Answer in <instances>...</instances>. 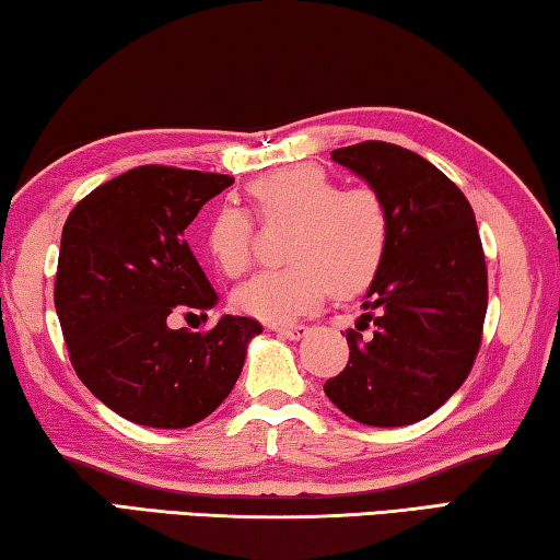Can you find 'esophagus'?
Returning a JSON list of instances; mask_svg holds the SVG:
<instances>
[{"label": "esophagus", "mask_w": 560, "mask_h": 560, "mask_svg": "<svg viewBox=\"0 0 560 560\" xmlns=\"http://www.w3.org/2000/svg\"><path fill=\"white\" fill-rule=\"evenodd\" d=\"M270 329H275V332L282 337H288V340H300V337L307 335L305 325H270Z\"/></svg>", "instance_id": "esophagus-1"}]
</instances>
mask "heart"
Returning a JSON list of instances; mask_svg holds the SVG:
<instances>
[{"mask_svg":"<svg viewBox=\"0 0 560 560\" xmlns=\"http://www.w3.org/2000/svg\"><path fill=\"white\" fill-rule=\"evenodd\" d=\"M247 198L268 225L290 223L282 241V265L265 270L235 290L243 315L288 325L315 310L332 292L354 298L372 285L392 243V213L374 188H342L317 166L262 173L247 183ZM206 245L210 258L231 278L253 262V220L237 206L210 218Z\"/></svg>","mask_w":560,"mask_h":560,"instance_id":"b5f03b06","label":"heart"}]
</instances>
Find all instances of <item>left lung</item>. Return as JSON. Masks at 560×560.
<instances>
[{"label":"left lung","instance_id":"8db88e82","mask_svg":"<svg viewBox=\"0 0 560 560\" xmlns=\"http://www.w3.org/2000/svg\"><path fill=\"white\" fill-rule=\"evenodd\" d=\"M332 159L387 200L392 243L366 313L347 329L350 362L325 394L362 424H415L462 387L479 354L489 305L479 228L459 186L415 151L364 141Z\"/></svg>","mask_w":560,"mask_h":560}]
</instances>
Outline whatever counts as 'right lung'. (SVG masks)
Masks as SVG:
<instances>
[{
    "label": "right lung",
    "instance_id": "obj_1",
    "mask_svg": "<svg viewBox=\"0 0 560 560\" xmlns=\"http://www.w3.org/2000/svg\"><path fill=\"white\" fill-rule=\"evenodd\" d=\"M223 173L139 166L81 198L61 231L54 305L79 380L133 424L183 429L220 407L262 332L225 315L206 332L171 329L173 313L208 317L210 288L186 228Z\"/></svg>",
    "mask_w": 560,
    "mask_h": 560
}]
</instances>
